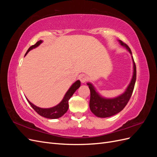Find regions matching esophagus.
Instances as JSON below:
<instances>
[{
  "instance_id": "obj_1",
  "label": "esophagus",
  "mask_w": 157,
  "mask_h": 157,
  "mask_svg": "<svg viewBox=\"0 0 157 157\" xmlns=\"http://www.w3.org/2000/svg\"><path fill=\"white\" fill-rule=\"evenodd\" d=\"M80 80L81 81V82L82 83H84L85 82H86L88 80V77L86 75H82L80 77Z\"/></svg>"
}]
</instances>
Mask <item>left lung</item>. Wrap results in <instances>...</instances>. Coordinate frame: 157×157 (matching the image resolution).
I'll use <instances>...</instances> for the list:
<instances>
[{
    "label": "left lung",
    "instance_id": "1",
    "mask_svg": "<svg viewBox=\"0 0 157 157\" xmlns=\"http://www.w3.org/2000/svg\"><path fill=\"white\" fill-rule=\"evenodd\" d=\"M121 44L129 51L132 55V52L126 44L121 40H118ZM134 64V72L132 78L125 92L115 98H105L101 97L97 92L91 83H87L90 90V109L91 111L98 117L106 118L116 115L121 112L127 105L132 96L136 80V67L134 58L132 57Z\"/></svg>",
    "mask_w": 157,
    "mask_h": 157
}]
</instances>
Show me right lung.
<instances>
[{"label": "right lung", "instance_id": "add662e5", "mask_svg": "<svg viewBox=\"0 0 157 157\" xmlns=\"http://www.w3.org/2000/svg\"><path fill=\"white\" fill-rule=\"evenodd\" d=\"M42 42V40L38 41L34 45L31 46L30 48L28 49L25 55L29 52L31 50L35 48L36 47L38 46H39ZM80 86V80H77L72 86H71V88L68 90V91L67 93L65 94V96L63 99H62L58 105H57L55 107H51V108H48V109H43V108H40L39 107H36L35 105L34 104H33L31 103L28 99H27V101L29 102V103L31 105V106L33 107V109L34 110L40 115L42 117H44L47 118H50V119H55V118H58L61 117H62L64 114L67 111L68 108H69V99L71 98V96H73V94L75 93V92L77 90Z\"/></svg>", "mask_w": 157, "mask_h": 157}]
</instances>
